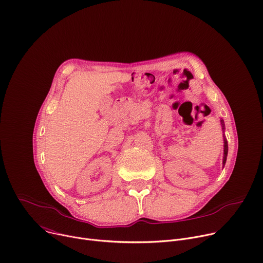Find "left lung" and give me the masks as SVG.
<instances>
[{"mask_svg": "<svg viewBox=\"0 0 263 263\" xmlns=\"http://www.w3.org/2000/svg\"><path fill=\"white\" fill-rule=\"evenodd\" d=\"M220 122H221V126H222V130H223V133H224V122H223V120H220ZM223 141H224V145H223V161H222V164H223V167H224V165H226V162H227V157H228V152H229V146H228V141H227V139H226V136L223 135Z\"/></svg>", "mask_w": 263, "mask_h": 263, "instance_id": "8db88e82", "label": "left lung"}]
</instances>
